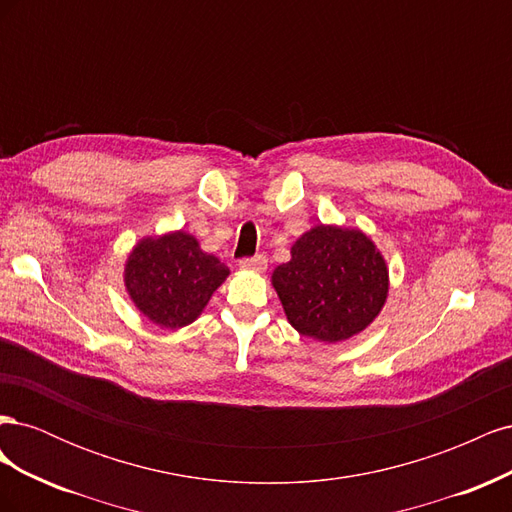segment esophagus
Instances as JSON below:
<instances>
[{
    "label": "esophagus",
    "mask_w": 512,
    "mask_h": 512,
    "mask_svg": "<svg viewBox=\"0 0 512 512\" xmlns=\"http://www.w3.org/2000/svg\"><path fill=\"white\" fill-rule=\"evenodd\" d=\"M239 267L241 269H250V271H265L267 269V258L262 254L256 256H247L239 260Z\"/></svg>",
    "instance_id": "obj_1"
}]
</instances>
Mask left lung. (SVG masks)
<instances>
[{"mask_svg":"<svg viewBox=\"0 0 512 512\" xmlns=\"http://www.w3.org/2000/svg\"><path fill=\"white\" fill-rule=\"evenodd\" d=\"M273 286L294 329L333 344L380 314L389 273L363 232L316 226L292 245V260L273 271Z\"/></svg>","mask_w":512,"mask_h":512,"instance_id":"left-lung-1","label":"left lung"}]
</instances>
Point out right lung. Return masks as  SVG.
<instances>
[{
    "mask_svg": "<svg viewBox=\"0 0 512 512\" xmlns=\"http://www.w3.org/2000/svg\"><path fill=\"white\" fill-rule=\"evenodd\" d=\"M228 267L205 254L188 232L145 239L126 265V286L141 312L162 329H181L203 312Z\"/></svg>",
    "mask_w": 512,
    "mask_h": 512,
    "instance_id": "add662e5",
    "label": "right lung"
}]
</instances>
